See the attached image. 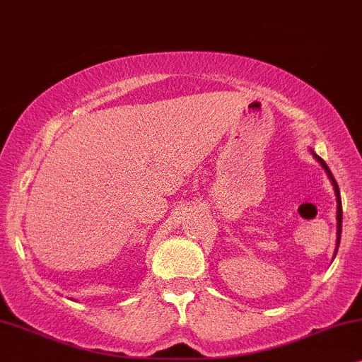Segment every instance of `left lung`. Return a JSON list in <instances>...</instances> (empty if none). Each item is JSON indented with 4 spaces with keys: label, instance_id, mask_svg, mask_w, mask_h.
<instances>
[{
    "label": "left lung",
    "instance_id": "obj_1",
    "mask_svg": "<svg viewBox=\"0 0 362 362\" xmlns=\"http://www.w3.org/2000/svg\"><path fill=\"white\" fill-rule=\"evenodd\" d=\"M310 152L313 153V157H315L316 160L320 162V165H321L322 168H325V172L327 173V178H329V180H331V185H332V189H334V194H336V204H338V206H336V220H338V225H336V250H334V257H336V253H338L339 242H341V228H343V226H341V223H343V206H341L339 187H338V184H336L334 177H332V173H331V170H329V167L326 165V162L322 160V158H321L320 156H316V153L313 152V151H310Z\"/></svg>",
    "mask_w": 362,
    "mask_h": 362
}]
</instances>
